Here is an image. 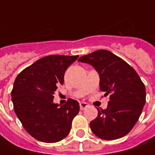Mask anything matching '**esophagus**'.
Wrapping results in <instances>:
<instances>
[{"label":"esophagus","mask_w":155,"mask_h":155,"mask_svg":"<svg viewBox=\"0 0 155 155\" xmlns=\"http://www.w3.org/2000/svg\"><path fill=\"white\" fill-rule=\"evenodd\" d=\"M87 107H88V104L85 103V102H81L80 103V108H81V110H84Z\"/></svg>","instance_id":"obj_1"}]
</instances>
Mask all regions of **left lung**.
Segmentation results:
<instances>
[{
    "mask_svg": "<svg viewBox=\"0 0 155 155\" xmlns=\"http://www.w3.org/2000/svg\"><path fill=\"white\" fill-rule=\"evenodd\" d=\"M79 62L94 67L100 77V90L110 96L107 109L90 123L92 133L105 140L124 137L138 122L146 101L144 84L123 59L107 50L81 56Z\"/></svg>",
    "mask_w": 155,
    "mask_h": 155,
    "instance_id": "left-lung-1",
    "label": "left lung"
}]
</instances>
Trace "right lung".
<instances>
[{
    "label": "right lung",
    "mask_w": 155,
    "mask_h": 155,
    "mask_svg": "<svg viewBox=\"0 0 155 155\" xmlns=\"http://www.w3.org/2000/svg\"><path fill=\"white\" fill-rule=\"evenodd\" d=\"M78 55H49L21 71L12 91L14 111L32 137L44 143H56L70 134L72 121L80 111L77 101L69 99L59 107L54 94L64 84V73Z\"/></svg>",
    "instance_id": "1"
}]
</instances>
